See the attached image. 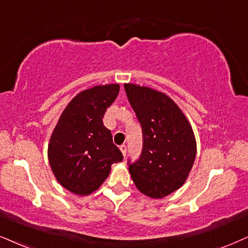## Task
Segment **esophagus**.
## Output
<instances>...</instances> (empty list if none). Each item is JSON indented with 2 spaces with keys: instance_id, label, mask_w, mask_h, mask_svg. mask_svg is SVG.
Masks as SVG:
<instances>
[{
  "instance_id": "1",
  "label": "esophagus",
  "mask_w": 248,
  "mask_h": 248,
  "mask_svg": "<svg viewBox=\"0 0 248 248\" xmlns=\"http://www.w3.org/2000/svg\"><path fill=\"white\" fill-rule=\"evenodd\" d=\"M119 149H121V152H122V154H123V156H125V155H126V151H127L126 146H125V145H122L121 147H119Z\"/></svg>"
}]
</instances>
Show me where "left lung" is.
Masks as SVG:
<instances>
[{"mask_svg":"<svg viewBox=\"0 0 248 248\" xmlns=\"http://www.w3.org/2000/svg\"><path fill=\"white\" fill-rule=\"evenodd\" d=\"M127 99L142 127L143 148L129 171L136 187L162 199L182 187L197 155L195 136L178 105L163 92L124 84Z\"/></svg>","mask_w":248,"mask_h":248,"instance_id":"obj_1","label":"left lung"}]
</instances>
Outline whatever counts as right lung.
Wrapping results in <instances>:
<instances>
[{"mask_svg": "<svg viewBox=\"0 0 248 248\" xmlns=\"http://www.w3.org/2000/svg\"><path fill=\"white\" fill-rule=\"evenodd\" d=\"M119 93L118 84L97 85L78 93L60 116L48 143L55 178L71 193L88 195L123 161L102 118Z\"/></svg>", "mask_w": 248, "mask_h": 248, "instance_id": "obj_1", "label": "right lung"}]
</instances>
